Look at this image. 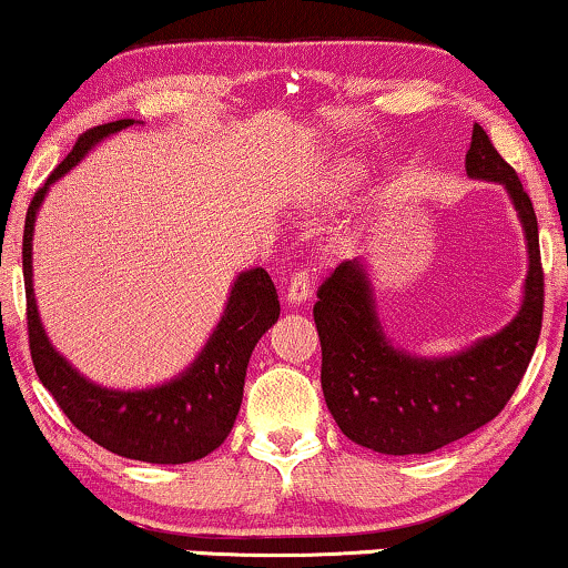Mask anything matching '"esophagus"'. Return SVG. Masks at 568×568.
<instances>
[{"label":"esophagus","instance_id":"34e87169","mask_svg":"<svg viewBox=\"0 0 568 568\" xmlns=\"http://www.w3.org/2000/svg\"><path fill=\"white\" fill-rule=\"evenodd\" d=\"M313 295V284H311V273H307L305 268H295L292 271V282L290 286H286V300L290 303H305L307 297Z\"/></svg>","mask_w":568,"mask_h":568}]
</instances>
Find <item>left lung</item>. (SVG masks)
<instances>
[{"mask_svg": "<svg viewBox=\"0 0 568 568\" xmlns=\"http://www.w3.org/2000/svg\"><path fill=\"white\" fill-rule=\"evenodd\" d=\"M466 173L506 186L527 234L524 305L503 332L450 358H413L382 334L361 261L339 263L318 286L313 318L326 405L342 434L376 453H432L493 422L527 374L540 339L545 273L537 215L521 179L479 123L466 152Z\"/></svg>", "mask_w": 568, "mask_h": 568, "instance_id": "1", "label": "left lung"}]
</instances>
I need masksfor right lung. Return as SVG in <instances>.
<instances>
[{"instance_id":"add662e5","label":"right lung","mask_w":568,"mask_h":568,"mask_svg":"<svg viewBox=\"0 0 568 568\" xmlns=\"http://www.w3.org/2000/svg\"><path fill=\"white\" fill-rule=\"evenodd\" d=\"M134 125L131 118L97 125L83 131L68 158L49 173L37 189L26 213L23 229V278H26V321L28 347L39 379L52 392L54 403L70 418L75 429L102 445L104 450L123 458L146 460V464H189L205 458L223 439L242 405L244 376L257 339L278 318V295L268 271L252 268L240 273L213 337L179 379L155 389L118 392L75 371L49 345L44 326L37 313L31 284V236L37 210L44 200L49 184L68 173L100 139Z\"/></svg>"}]
</instances>
